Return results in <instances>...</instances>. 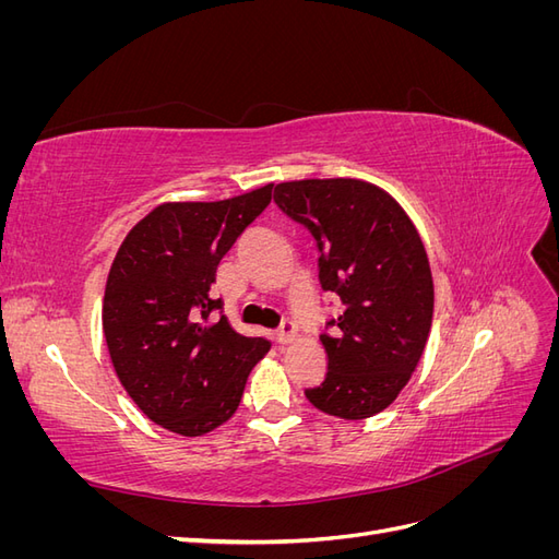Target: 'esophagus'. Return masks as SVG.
<instances>
[{
  "label": "esophagus",
  "instance_id": "esophagus-1",
  "mask_svg": "<svg viewBox=\"0 0 559 559\" xmlns=\"http://www.w3.org/2000/svg\"><path fill=\"white\" fill-rule=\"evenodd\" d=\"M294 335H296V326H294V321L284 319V321H282V326L275 331V343H280V345L292 343V341H294Z\"/></svg>",
  "mask_w": 559,
  "mask_h": 559
}]
</instances>
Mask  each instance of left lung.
<instances>
[{"label": "left lung", "mask_w": 559, "mask_h": 559, "mask_svg": "<svg viewBox=\"0 0 559 559\" xmlns=\"http://www.w3.org/2000/svg\"><path fill=\"white\" fill-rule=\"evenodd\" d=\"M277 207L306 226L319 249V284L341 298L321 333L329 370L306 389L326 415H378L408 384L433 317L425 245L399 202L361 179L275 186Z\"/></svg>", "instance_id": "left-lung-1"}]
</instances>
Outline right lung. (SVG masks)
<instances>
[{
	"instance_id": "1",
	"label": "right lung",
	"mask_w": 559,
	"mask_h": 559,
	"mask_svg": "<svg viewBox=\"0 0 559 559\" xmlns=\"http://www.w3.org/2000/svg\"><path fill=\"white\" fill-rule=\"evenodd\" d=\"M270 193L273 183L218 202H167L128 233L111 263L103 329L116 376L151 421L175 433L224 425L270 349L265 337L235 331L212 294L216 265Z\"/></svg>"
}]
</instances>
